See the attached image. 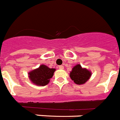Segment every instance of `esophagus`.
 <instances>
[{
  "instance_id": "obj_1",
  "label": "esophagus",
  "mask_w": 120,
  "mask_h": 120,
  "mask_svg": "<svg viewBox=\"0 0 120 120\" xmlns=\"http://www.w3.org/2000/svg\"><path fill=\"white\" fill-rule=\"evenodd\" d=\"M58 68H59V69H64V66H59V67H58Z\"/></svg>"
}]
</instances>
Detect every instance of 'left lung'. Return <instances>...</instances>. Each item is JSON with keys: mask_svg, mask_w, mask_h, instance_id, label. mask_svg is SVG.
<instances>
[{"mask_svg": "<svg viewBox=\"0 0 120 120\" xmlns=\"http://www.w3.org/2000/svg\"><path fill=\"white\" fill-rule=\"evenodd\" d=\"M92 75L91 72L86 68H82L80 64H77L70 72V77L74 83L79 85L85 84Z\"/></svg>", "mask_w": 120, "mask_h": 120, "instance_id": "obj_1", "label": "left lung"}]
</instances>
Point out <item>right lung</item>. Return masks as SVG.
<instances>
[{"instance_id": "obj_1", "label": "right lung", "mask_w": 120, "mask_h": 120, "mask_svg": "<svg viewBox=\"0 0 120 120\" xmlns=\"http://www.w3.org/2000/svg\"><path fill=\"white\" fill-rule=\"evenodd\" d=\"M55 71V69L41 64L38 68L30 72L28 76L31 82L35 85L45 86L49 82Z\"/></svg>"}]
</instances>
